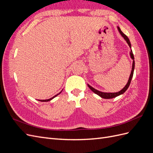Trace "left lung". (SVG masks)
Segmentation results:
<instances>
[{
	"mask_svg": "<svg viewBox=\"0 0 153 153\" xmlns=\"http://www.w3.org/2000/svg\"><path fill=\"white\" fill-rule=\"evenodd\" d=\"M118 30L120 32V34H121L122 35V36L123 37V38H124V39L126 40L127 41L128 44L129 45V47L131 48V43H130V41H129V39H128V37L126 36V35H125L123 32L121 31V30L120 29L119 27H118ZM130 55H131V58L133 59V65H132V70H131V75H130V76H129V80H128V82L127 83V84L126 85V86H125L123 89L120 91L119 92H113V93H107V92H100L98 90H96L95 89H94L93 87H92L91 86H90L89 85H88V87H89V89L92 91L94 92L95 94L99 95L100 96H101V98H105V99H110V98H115V97L116 96H118L119 95H121L122 94H123L124 92L126 91L127 90V89L128 88V87L129 86V84H130L131 83V79H132V77H133V71H134V68H135V61H134V56H133V54L132 53V51L130 53Z\"/></svg>",
	"mask_w": 153,
	"mask_h": 153,
	"instance_id": "obj_1",
	"label": "left lung"
}]
</instances>
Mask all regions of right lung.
<instances>
[{
  "instance_id": "add662e5",
  "label": "right lung",
  "mask_w": 153,
  "mask_h": 153,
  "mask_svg": "<svg viewBox=\"0 0 153 153\" xmlns=\"http://www.w3.org/2000/svg\"><path fill=\"white\" fill-rule=\"evenodd\" d=\"M61 92H59V94H57V95H55V96H54L53 98H50V99H48V100H39V101H50L51 100H52L53 98H55V97H56L57 95H59L60 93H61Z\"/></svg>"
}]
</instances>
